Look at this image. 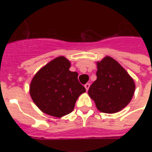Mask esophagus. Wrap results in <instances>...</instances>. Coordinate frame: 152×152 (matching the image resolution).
Returning <instances> with one entry per match:
<instances>
[{
  "label": "esophagus",
  "instance_id": "34e87169",
  "mask_svg": "<svg viewBox=\"0 0 152 152\" xmlns=\"http://www.w3.org/2000/svg\"><path fill=\"white\" fill-rule=\"evenodd\" d=\"M89 86H90V85H89V83H87V84H86V85H85V88H86V91H88V89H89Z\"/></svg>",
  "mask_w": 152,
  "mask_h": 152
}]
</instances>
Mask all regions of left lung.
<instances>
[{"mask_svg":"<svg viewBox=\"0 0 152 152\" xmlns=\"http://www.w3.org/2000/svg\"><path fill=\"white\" fill-rule=\"evenodd\" d=\"M96 63L97 80L89 87V97L101 112L112 114L120 112L134 96V79L112 57H104Z\"/></svg>","mask_w":152,"mask_h":152,"instance_id":"obj_1","label":"left lung"}]
</instances>
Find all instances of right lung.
<instances>
[{
	"instance_id": "right-lung-1",
	"label": "right lung",
	"mask_w": 152,
	"mask_h": 152,
	"mask_svg": "<svg viewBox=\"0 0 152 152\" xmlns=\"http://www.w3.org/2000/svg\"><path fill=\"white\" fill-rule=\"evenodd\" d=\"M71 63L59 56L42 66L30 84V95L45 114L63 117L74 110L75 103L86 88L80 84L78 73L69 70Z\"/></svg>"
}]
</instances>
